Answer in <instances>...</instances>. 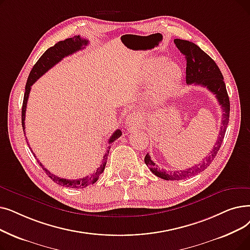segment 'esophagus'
Segmentation results:
<instances>
[{
  "label": "esophagus",
  "instance_id": "obj_1",
  "mask_svg": "<svg viewBox=\"0 0 250 250\" xmlns=\"http://www.w3.org/2000/svg\"><path fill=\"white\" fill-rule=\"evenodd\" d=\"M141 116L138 113H131L127 117H126V121H125V125L127 127H137L140 125L141 124Z\"/></svg>",
  "mask_w": 250,
  "mask_h": 250
}]
</instances>
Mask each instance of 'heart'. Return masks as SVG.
<instances>
[{
	"instance_id": "b5f03b06",
	"label": "heart",
	"mask_w": 250,
	"mask_h": 250,
	"mask_svg": "<svg viewBox=\"0 0 250 250\" xmlns=\"http://www.w3.org/2000/svg\"><path fill=\"white\" fill-rule=\"evenodd\" d=\"M144 74L149 80L157 79L150 91V97L154 102H161L175 92L182 80L181 68L176 63L168 62L164 57H155L148 60L144 66Z\"/></svg>"
}]
</instances>
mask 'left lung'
Wrapping results in <instances>:
<instances>
[{
	"label": "left lung",
	"instance_id": "obj_1",
	"mask_svg": "<svg viewBox=\"0 0 250 250\" xmlns=\"http://www.w3.org/2000/svg\"><path fill=\"white\" fill-rule=\"evenodd\" d=\"M177 48L181 51L183 55H185L187 60V66H186V83L188 84H199L205 86L206 89L209 90L212 94L215 95L216 99L221 105L223 110V117H222V126L219 133L218 140H216L215 144L213 145L212 150L208 157H205L200 164L197 166L195 165L193 167H189L185 170H177V171H167L165 169L158 168L153 161L151 160L149 153L145 156V164L150 168V170L154 173L158 178H161L167 181L173 180H183L189 178L191 176L196 175V173L204 170L208 167L213 158L215 157L216 153L221 148L222 142L224 140L226 128L229 123L230 117V100L229 96H228L226 84L224 82L223 74L218 67L215 62L202 51L197 45L194 42L176 39L173 40Z\"/></svg>",
	"mask_w": 250,
	"mask_h": 250
}]
</instances>
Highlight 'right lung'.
<instances>
[{
    "mask_svg": "<svg viewBox=\"0 0 250 250\" xmlns=\"http://www.w3.org/2000/svg\"><path fill=\"white\" fill-rule=\"evenodd\" d=\"M88 44H89L88 40L82 39L80 36H74L73 38H69V39H66L64 41H60V42H57V44H55L53 47L49 48L44 54H42L41 58L38 60V62L34 65V67H32L31 71L28 75V79H27V82H26V84H25V93H24L23 104H22V111H21V121H22L23 132H24V128H25L24 121H25L26 104H27V100H28V96H29L31 85L34 84L36 83V81H38L42 74L46 73L50 68H52L54 65L57 64L59 61H61L64 57L71 55V54L83 49ZM121 136H122L121 129H116V131L113 133V135H111V137L109 138L108 143L112 144L114 141L117 140ZM109 149H110V145L107 147V150H106L105 154L103 156V160H102V164H101L100 167L97 168V170L94 171L93 175H91L90 177L88 176V177H84V178L79 179V180L78 179L77 180H68V179L59 178L55 175H53V173H51L46 167H44V166H42L40 161H38V162L40 164V166L42 167V169L45 170V172H47L48 177L51 178V180H53L55 183H57L58 185H61L63 187L81 189V188H84L86 186L91 185V184L96 183L97 180L99 179V176L104 171L107 157H108V154H109ZM31 152H32V150H31ZM32 153H34V152H32ZM34 156L37 157L35 155V153H34Z\"/></svg>",
    "mask_w": 250,
    "mask_h": 250,
    "instance_id": "obj_1",
    "label": "right lung"
}]
</instances>
